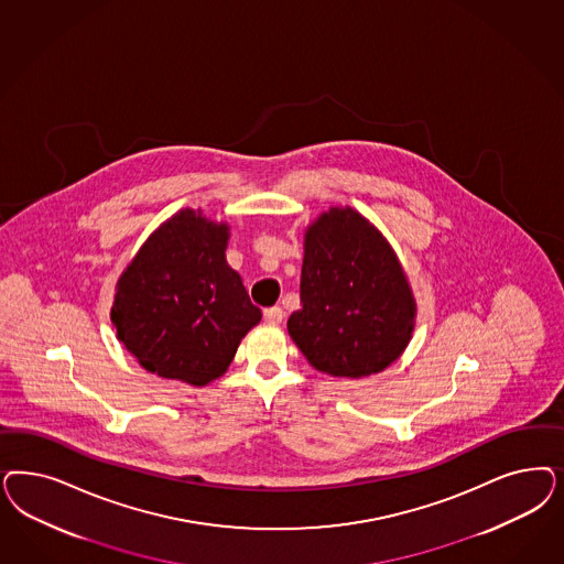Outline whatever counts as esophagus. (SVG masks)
<instances>
[{
  "instance_id": "34e87169",
  "label": "esophagus",
  "mask_w": 564,
  "mask_h": 564,
  "mask_svg": "<svg viewBox=\"0 0 564 564\" xmlns=\"http://www.w3.org/2000/svg\"><path fill=\"white\" fill-rule=\"evenodd\" d=\"M263 317L268 324H280L284 319V311L280 307H270V310L263 311Z\"/></svg>"
}]
</instances>
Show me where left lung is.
Returning <instances> with one entry per match:
<instances>
[{
    "label": "left lung",
    "instance_id": "left-lung-1",
    "mask_svg": "<svg viewBox=\"0 0 564 564\" xmlns=\"http://www.w3.org/2000/svg\"><path fill=\"white\" fill-rule=\"evenodd\" d=\"M294 345L317 371L365 378L394 364L413 338L417 303L399 257L352 207H329L305 230Z\"/></svg>",
    "mask_w": 564,
    "mask_h": 564
}]
</instances>
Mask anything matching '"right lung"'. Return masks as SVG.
<instances>
[{
  "label": "right lung",
  "instance_id": "add662e5",
  "mask_svg": "<svg viewBox=\"0 0 564 564\" xmlns=\"http://www.w3.org/2000/svg\"><path fill=\"white\" fill-rule=\"evenodd\" d=\"M230 226L181 209L147 238L116 282V336L147 371L207 386L261 322L242 278L226 261Z\"/></svg>",
  "mask_w": 564,
  "mask_h": 564
}]
</instances>
